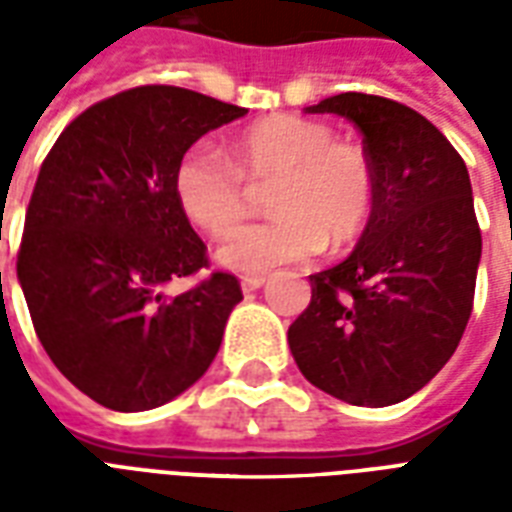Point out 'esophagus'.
<instances>
[{"label":"esophagus","mask_w":512,"mask_h":512,"mask_svg":"<svg viewBox=\"0 0 512 512\" xmlns=\"http://www.w3.org/2000/svg\"><path fill=\"white\" fill-rule=\"evenodd\" d=\"M265 284V276H241V289L244 292H255Z\"/></svg>","instance_id":"esophagus-1"}]
</instances>
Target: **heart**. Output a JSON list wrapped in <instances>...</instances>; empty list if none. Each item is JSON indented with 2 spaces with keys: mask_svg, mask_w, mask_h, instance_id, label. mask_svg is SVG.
<instances>
[{
  "mask_svg": "<svg viewBox=\"0 0 512 512\" xmlns=\"http://www.w3.org/2000/svg\"><path fill=\"white\" fill-rule=\"evenodd\" d=\"M271 182L274 217L228 233L217 260L236 273H265L284 263L356 244L372 223L377 172L364 148L337 140L319 119L265 116L231 143V162L209 143L177 159L172 191L196 228L220 236L246 214V183Z\"/></svg>",
  "mask_w": 512,
  "mask_h": 512,
  "instance_id": "heart-1",
  "label": "heart"
}]
</instances>
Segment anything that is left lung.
<instances>
[{"mask_svg":"<svg viewBox=\"0 0 512 512\" xmlns=\"http://www.w3.org/2000/svg\"><path fill=\"white\" fill-rule=\"evenodd\" d=\"M305 111L361 130L377 204L348 260L311 276L289 348L329 396L398 404L441 372L473 313L481 228L468 167L436 124L396 100L342 92Z\"/></svg>","mask_w":512,"mask_h":512,"instance_id":"8db88e82","label":"left lung"}]
</instances>
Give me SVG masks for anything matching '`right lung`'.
Segmentation results:
<instances>
[{
    "mask_svg": "<svg viewBox=\"0 0 512 512\" xmlns=\"http://www.w3.org/2000/svg\"><path fill=\"white\" fill-rule=\"evenodd\" d=\"M244 114L201 92L143 84L82 111L42 162L18 279L52 364L100 406L167 404L217 356L241 287L215 271L164 295V284L209 265L172 172L201 135Z\"/></svg>",
    "mask_w": 512,
    "mask_h": 512,
    "instance_id": "right-lung-1",
    "label": "right lung"
}]
</instances>
